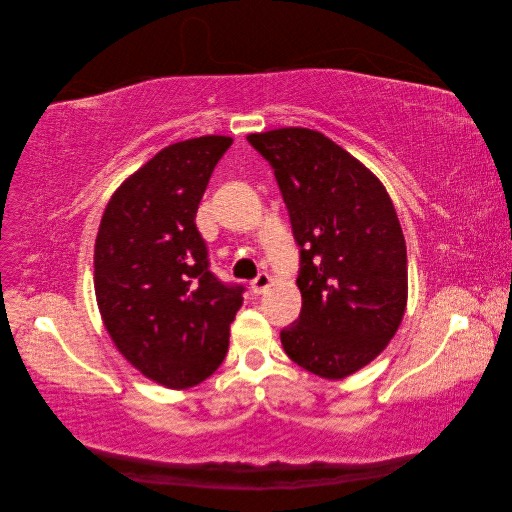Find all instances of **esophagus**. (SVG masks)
I'll return each mask as SVG.
<instances>
[{
  "label": "esophagus",
  "mask_w": 512,
  "mask_h": 512,
  "mask_svg": "<svg viewBox=\"0 0 512 512\" xmlns=\"http://www.w3.org/2000/svg\"><path fill=\"white\" fill-rule=\"evenodd\" d=\"M269 284H271V275L262 271L252 280V290H254V294H262L269 288Z\"/></svg>",
  "instance_id": "34e87169"
}]
</instances>
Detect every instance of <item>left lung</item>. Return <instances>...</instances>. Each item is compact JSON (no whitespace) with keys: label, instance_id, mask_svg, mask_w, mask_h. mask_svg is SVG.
<instances>
[{"label":"left lung","instance_id":"obj_1","mask_svg":"<svg viewBox=\"0 0 512 512\" xmlns=\"http://www.w3.org/2000/svg\"><path fill=\"white\" fill-rule=\"evenodd\" d=\"M265 158L301 247L303 307L280 337L290 359L342 380L391 342L408 301V256L380 179L331 138L307 128L247 136Z\"/></svg>","mask_w":512,"mask_h":512}]
</instances>
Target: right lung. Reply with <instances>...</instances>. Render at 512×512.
I'll return each instance as SVG.
<instances>
[{
    "instance_id": "obj_1",
    "label": "right lung",
    "mask_w": 512,
    "mask_h": 512,
    "mask_svg": "<svg viewBox=\"0 0 512 512\" xmlns=\"http://www.w3.org/2000/svg\"><path fill=\"white\" fill-rule=\"evenodd\" d=\"M230 136L164 147L104 209L94 252L96 301L117 350L149 380L188 389L228 352L243 286L209 271L196 211Z\"/></svg>"
}]
</instances>
